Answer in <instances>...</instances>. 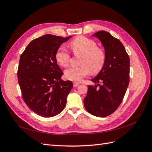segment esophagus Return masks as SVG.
<instances>
[{
  "mask_svg": "<svg viewBox=\"0 0 152 152\" xmlns=\"http://www.w3.org/2000/svg\"><path fill=\"white\" fill-rule=\"evenodd\" d=\"M73 86H74V87H77L78 86H79V82H73Z\"/></svg>",
  "mask_w": 152,
  "mask_h": 152,
  "instance_id": "esophagus-1",
  "label": "esophagus"
}]
</instances>
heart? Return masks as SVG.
Returning a JSON list of instances; mask_svg holds the SVG:
<instances>
[{
  "mask_svg": "<svg viewBox=\"0 0 152 152\" xmlns=\"http://www.w3.org/2000/svg\"><path fill=\"white\" fill-rule=\"evenodd\" d=\"M69 46L75 54H81L82 56L79 62L80 66L70 67L65 71L67 79L80 82L91 72L96 74L102 70L105 63V53L97 47V44L93 40L79 36L72 40ZM55 58L58 65L66 67L70 63V56L65 48L60 47L55 54Z\"/></svg>",
  "mask_w": 152,
  "mask_h": 152,
  "instance_id": "obj_1",
  "label": "heart"
}]
</instances>
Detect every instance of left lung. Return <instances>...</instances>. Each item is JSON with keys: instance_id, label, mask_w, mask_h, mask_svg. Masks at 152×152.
Returning <instances> with one entry per match:
<instances>
[{"instance_id": "1", "label": "left lung", "mask_w": 152, "mask_h": 152, "mask_svg": "<svg viewBox=\"0 0 152 152\" xmlns=\"http://www.w3.org/2000/svg\"><path fill=\"white\" fill-rule=\"evenodd\" d=\"M93 36L102 42L106 59L102 70L91 79L97 85L88 86L84 104L91 114L104 117L113 113L122 102L129 83L130 60L121 41L108 32L99 31Z\"/></svg>"}]
</instances>
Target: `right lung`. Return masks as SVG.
I'll return each instance as SVG.
<instances>
[{
  "instance_id": "obj_1",
  "label": "right lung",
  "mask_w": 152,
  "mask_h": 152,
  "mask_svg": "<svg viewBox=\"0 0 152 152\" xmlns=\"http://www.w3.org/2000/svg\"><path fill=\"white\" fill-rule=\"evenodd\" d=\"M66 38L47 34L33 40L20 56L18 79L23 99L28 108L44 117H51L65 108L73 87L70 80L61 79L63 73L55 54Z\"/></svg>"
}]
</instances>
